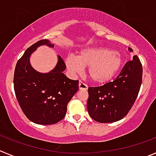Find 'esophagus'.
<instances>
[{
  "mask_svg": "<svg viewBox=\"0 0 156 156\" xmlns=\"http://www.w3.org/2000/svg\"><path fill=\"white\" fill-rule=\"evenodd\" d=\"M79 89L80 90H87L88 87H87V84H85L84 83H83L82 81H80L79 82Z\"/></svg>",
  "mask_w": 156,
  "mask_h": 156,
  "instance_id": "obj_1",
  "label": "esophagus"
}]
</instances>
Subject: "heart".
<instances>
[{
  "label": "heart",
  "mask_w": 156,
  "mask_h": 156,
  "mask_svg": "<svg viewBox=\"0 0 156 156\" xmlns=\"http://www.w3.org/2000/svg\"><path fill=\"white\" fill-rule=\"evenodd\" d=\"M66 67L74 74L80 73L83 66H88L91 80L103 83L110 80L118 73L122 60L120 53L105 47H87L78 53L76 57L69 56L65 60Z\"/></svg>",
  "instance_id": "heart-1"
}]
</instances>
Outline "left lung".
I'll return each instance as SVG.
<instances>
[{
  "label": "left lung",
  "mask_w": 156,
  "mask_h": 156,
  "mask_svg": "<svg viewBox=\"0 0 156 156\" xmlns=\"http://www.w3.org/2000/svg\"><path fill=\"white\" fill-rule=\"evenodd\" d=\"M142 81V65L135 55L112 82L89 87L87 109L90 117L101 123L114 122L124 118L136 100Z\"/></svg>",
  "instance_id": "1"
}]
</instances>
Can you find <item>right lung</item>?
<instances>
[{"label":"right lung","mask_w":156,"mask_h":156,"mask_svg":"<svg viewBox=\"0 0 156 156\" xmlns=\"http://www.w3.org/2000/svg\"><path fill=\"white\" fill-rule=\"evenodd\" d=\"M43 44L54 47L44 39L27 49L16 64L14 88L27 118L40 125H52L66 115L68 103L79 90V80H73L64 75L63 71L66 69V64L60 56L56 67L50 73H41L33 69L30 56Z\"/></svg>","instance_id":"add662e5"}]
</instances>
